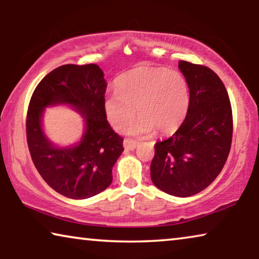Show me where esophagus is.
<instances>
[{
  "instance_id": "esophagus-1",
  "label": "esophagus",
  "mask_w": 259,
  "mask_h": 259,
  "mask_svg": "<svg viewBox=\"0 0 259 259\" xmlns=\"http://www.w3.org/2000/svg\"><path fill=\"white\" fill-rule=\"evenodd\" d=\"M137 145H138V143L136 142V140H133V139H124L123 140V146L125 150L133 151L136 147H137Z\"/></svg>"
}]
</instances>
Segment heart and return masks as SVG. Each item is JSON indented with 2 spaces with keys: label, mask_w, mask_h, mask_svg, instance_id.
<instances>
[{
  "label": "heart",
  "mask_w": 259,
  "mask_h": 259,
  "mask_svg": "<svg viewBox=\"0 0 259 259\" xmlns=\"http://www.w3.org/2000/svg\"><path fill=\"white\" fill-rule=\"evenodd\" d=\"M116 91L106 96L104 109L114 128L124 129L133 122L136 109L139 120L130 134L174 133L185 119L190 89L182 73L164 67L138 66L117 77Z\"/></svg>",
  "instance_id": "1"
}]
</instances>
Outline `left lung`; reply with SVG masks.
Instances as JSON below:
<instances>
[{
  "label": "left lung",
  "mask_w": 259,
  "mask_h": 259,
  "mask_svg": "<svg viewBox=\"0 0 259 259\" xmlns=\"http://www.w3.org/2000/svg\"><path fill=\"white\" fill-rule=\"evenodd\" d=\"M190 89V106L171 137L157 142L151 163L154 185L187 198L208 187L221 174L233 136V115L224 83L212 69L181 60Z\"/></svg>",
  "instance_id": "obj_1"
}]
</instances>
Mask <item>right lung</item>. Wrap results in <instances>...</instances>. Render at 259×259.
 <instances>
[{"mask_svg":"<svg viewBox=\"0 0 259 259\" xmlns=\"http://www.w3.org/2000/svg\"><path fill=\"white\" fill-rule=\"evenodd\" d=\"M106 81L98 65L67 64L42 78L30 97L26 137L33 163L51 188L69 199H88L106 190L112 168L123 152V138L107 122L104 109ZM72 104L86 119V131L75 147L58 149L42 134V109Z\"/></svg>","mask_w":259,"mask_h":259,"instance_id":"obj_1","label":"right lung"}]
</instances>
